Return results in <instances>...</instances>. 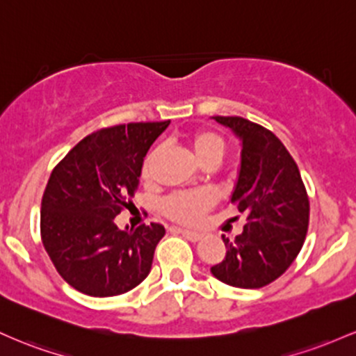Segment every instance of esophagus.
I'll use <instances>...</instances> for the list:
<instances>
[{
    "instance_id": "1",
    "label": "esophagus",
    "mask_w": 356,
    "mask_h": 356,
    "mask_svg": "<svg viewBox=\"0 0 356 356\" xmlns=\"http://www.w3.org/2000/svg\"><path fill=\"white\" fill-rule=\"evenodd\" d=\"M179 234L183 235V237H186L188 238V241H191V242H198V241H202V237L203 235L200 234V232H193V230H186V229H177Z\"/></svg>"
}]
</instances>
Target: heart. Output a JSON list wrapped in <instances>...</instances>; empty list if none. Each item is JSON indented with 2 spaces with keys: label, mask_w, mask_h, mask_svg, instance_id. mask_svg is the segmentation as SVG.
Segmentation results:
<instances>
[{
  "label": "heart",
  "mask_w": 356,
  "mask_h": 356,
  "mask_svg": "<svg viewBox=\"0 0 356 356\" xmlns=\"http://www.w3.org/2000/svg\"><path fill=\"white\" fill-rule=\"evenodd\" d=\"M191 149L200 165H218L225 154V141L220 134L213 131H197L190 139ZM159 149H153L143 163V177L149 178L153 173V165L156 161ZM213 197L209 191H181V193L170 195L163 202V211L173 220L181 223H195L202 218V215L210 209Z\"/></svg>",
  "instance_id": "heart-1"
}]
</instances>
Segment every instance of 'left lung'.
<instances>
[{
  "instance_id": "obj_1",
  "label": "left lung",
  "mask_w": 356,
  "mask_h": 356,
  "mask_svg": "<svg viewBox=\"0 0 356 356\" xmlns=\"http://www.w3.org/2000/svg\"><path fill=\"white\" fill-rule=\"evenodd\" d=\"M241 141V168L230 203L247 222L211 274L225 284L259 289L294 262L305 243L309 200L298 165L274 133L243 118L213 115Z\"/></svg>"
}]
</instances>
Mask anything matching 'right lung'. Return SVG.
<instances>
[{
    "label": "right lung",
    "mask_w": 356,
    "mask_h": 356,
    "mask_svg": "<svg viewBox=\"0 0 356 356\" xmlns=\"http://www.w3.org/2000/svg\"><path fill=\"white\" fill-rule=\"evenodd\" d=\"M170 121L131 122L95 131L51 171L42 200V241L55 269L87 296L109 298L147 277L165 235L159 223L118 229L131 205L145 156Z\"/></svg>",
    "instance_id": "right-lung-1"
}]
</instances>
